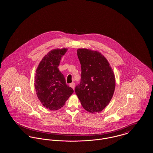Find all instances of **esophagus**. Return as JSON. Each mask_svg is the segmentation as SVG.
Listing matches in <instances>:
<instances>
[{
  "label": "esophagus",
  "mask_w": 153,
  "mask_h": 153,
  "mask_svg": "<svg viewBox=\"0 0 153 153\" xmlns=\"http://www.w3.org/2000/svg\"><path fill=\"white\" fill-rule=\"evenodd\" d=\"M70 86L74 89V87H75V83H74V82L71 83V84H70Z\"/></svg>",
  "instance_id": "obj_1"
}]
</instances>
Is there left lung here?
I'll return each mask as SVG.
<instances>
[{"label":"left lung","mask_w":153,"mask_h":153,"mask_svg":"<svg viewBox=\"0 0 153 153\" xmlns=\"http://www.w3.org/2000/svg\"><path fill=\"white\" fill-rule=\"evenodd\" d=\"M77 56L81 74L75 92L84 109L92 113L100 112L109 104L115 91L112 69L107 59L98 51L79 49Z\"/></svg>","instance_id":"obj_1"}]
</instances>
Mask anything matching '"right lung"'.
Returning <instances> with one entry per match:
<instances>
[{
    "label": "right lung",
    "instance_id": "add662e5",
    "mask_svg": "<svg viewBox=\"0 0 153 153\" xmlns=\"http://www.w3.org/2000/svg\"><path fill=\"white\" fill-rule=\"evenodd\" d=\"M67 49H54L49 52L37 68L35 88L40 102L48 109L58 110L74 92L66 83L58 66Z\"/></svg>",
    "mask_w": 153,
    "mask_h": 153
}]
</instances>
